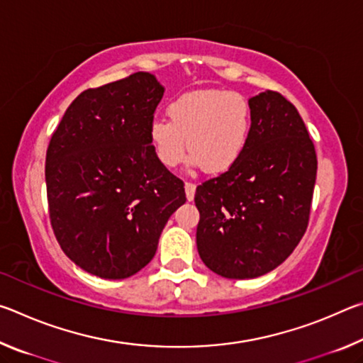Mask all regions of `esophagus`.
<instances>
[{
    "instance_id": "1",
    "label": "esophagus",
    "mask_w": 363,
    "mask_h": 363,
    "mask_svg": "<svg viewBox=\"0 0 363 363\" xmlns=\"http://www.w3.org/2000/svg\"><path fill=\"white\" fill-rule=\"evenodd\" d=\"M186 195H187V200L192 201L194 196H195V184L187 181L186 182Z\"/></svg>"
}]
</instances>
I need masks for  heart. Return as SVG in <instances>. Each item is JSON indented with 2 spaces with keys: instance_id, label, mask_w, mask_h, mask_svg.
<instances>
[{
  "instance_id": "heart-1",
  "label": "heart",
  "mask_w": 363,
  "mask_h": 363,
  "mask_svg": "<svg viewBox=\"0 0 363 363\" xmlns=\"http://www.w3.org/2000/svg\"><path fill=\"white\" fill-rule=\"evenodd\" d=\"M167 115L149 126L152 150L167 168L182 162L187 143L194 164L223 173L240 158L253 130V106L235 91H190L169 102Z\"/></svg>"
}]
</instances>
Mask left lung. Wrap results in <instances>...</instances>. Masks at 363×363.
Returning <instances> with one entry per match:
<instances>
[{
    "label": "left lung",
    "instance_id": "obj_1",
    "mask_svg": "<svg viewBox=\"0 0 363 363\" xmlns=\"http://www.w3.org/2000/svg\"><path fill=\"white\" fill-rule=\"evenodd\" d=\"M253 130L240 158L195 192L196 248L225 279H255L293 253L309 224L315 147L296 107L277 91L250 99Z\"/></svg>",
    "mask_w": 363,
    "mask_h": 363
}]
</instances>
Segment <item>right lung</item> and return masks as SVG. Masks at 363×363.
Segmentation results:
<instances>
[{"label": "right lung", "mask_w": 363, "mask_h": 363, "mask_svg": "<svg viewBox=\"0 0 363 363\" xmlns=\"http://www.w3.org/2000/svg\"><path fill=\"white\" fill-rule=\"evenodd\" d=\"M164 89L138 72L83 91L46 152L48 210L70 259L101 279H128L155 256L184 182L158 162L149 126Z\"/></svg>", "instance_id": "add662e5"}]
</instances>
